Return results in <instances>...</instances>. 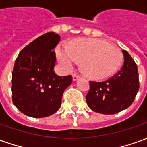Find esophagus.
<instances>
[{
    "mask_svg": "<svg viewBox=\"0 0 147 147\" xmlns=\"http://www.w3.org/2000/svg\"><path fill=\"white\" fill-rule=\"evenodd\" d=\"M80 78V76H78V75H76V74H74L73 76H72V80H73V81H76L77 80H79Z\"/></svg>",
    "mask_w": 147,
    "mask_h": 147,
    "instance_id": "1",
    "label": "esophagus"
}]
</instances>
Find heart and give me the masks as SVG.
I'll return each mask as SVG.
<instances>
[{"instance_id": "obj_1", "label": "heart", "mask_w": 147, "mask_h": 147, "mask_svg": "<svg viewBox=\"0 0 147 147\" xmlns=\"http://www.w3.org/2000/svg\"><path fill=\"white\" fill-rule=\"evenodd\" d=\"M57 57L63 66L70 69L81 61V68L87 76L104 79L110 76L120 67L123 56L118 49L98 39H79L67 46L57 49Z\"/></svg>"}]
</instances>
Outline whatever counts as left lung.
Instances as JSON below:
<instances>
[{
	"mask_svg": "<svg viewBox=\"0 0 147 147\" xmlns=\"http://www.w3.org/2000/svg\"><path fill=\"white\" fill-rule=\"evenodd\" d=\"M123 64L113 76L103 82H90L86 96L91 110L102 114H115L132 104L139 89V73L136 62L126 51Z\"/></svg>",
	"mask_w": 147,
	"mask_h": 147,
	"instance_id": "8db88e82",
	"label": "left lung"
}]
</instances>
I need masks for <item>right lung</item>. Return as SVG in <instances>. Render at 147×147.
<instances>
[{
  "instance_id": "right-lung-1",
  "label": "right lung",
  "mask_w": 147,
  "mask_h": 147,
  "mask_svg": "<svg viewBox=\"0 0 147 147\" xmlns=\"http://www.w3.org/2000/svg\"><path fill=\"white\" fill-rule=\"evenodd\" d=\"M61 36L49 32L24 48L15 62L11 76L12 102L28 117L51 116L61 108L63 93L72 82L71 76H59L54 71L53 49Z\"/></svg>"
}]
</instances>
